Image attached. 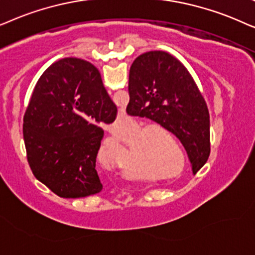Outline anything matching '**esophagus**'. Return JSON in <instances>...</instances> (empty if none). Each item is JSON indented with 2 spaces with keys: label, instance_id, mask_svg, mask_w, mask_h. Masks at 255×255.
<instances>
[{
  "label": "esophagus",
  "instance_id": "34e87169",
  "mask_svg": "<svg viewBox=\"0 0 255 255\" xmlns=\"http://www.w3.org/2000/svg\"><path fill=\"white\" fill-rule=\"evenodd\" d=\"M118 118H119V120H125V118H126L125 112H120V113H119V115H118Z\"/></svg>",
  "mask_w": 255,
  "mask_h": 255
}]
</instances>
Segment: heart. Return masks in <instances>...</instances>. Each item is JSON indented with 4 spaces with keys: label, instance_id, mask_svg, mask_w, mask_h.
I'll list each match as a JSON object with an SVG mask.
<instances>
[{
    "label": "heart",
    "instance_id": "heart-1",
    "mask_svg": "<svg viewBox=\"0 0 255 255\" xmlns=\"http://www.w3.org/2000/svg\"><path fill=\"white\" fill-rule=\"evenodd\" d=\"M142 126H143L142 124L131 122V124L128 126L127 128L117 130V134H119V136L118 137L117 135V136H115V140H117L118 142H122V140L129 141L130 138L134 136V135H136L133 140V142L138 140L136 145H140L141 143H143V142L145 141V138H147V136H145V134H147V129H145V128L142 129ZM125 175L127 176V177H133L134 176L133 174H130V171H128L127 169H125Z\"/></svg>",
    "mask_w": 255,
    "mask_h": 255
}]
</instances>
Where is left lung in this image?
Here are the masks:
<instances>
[{"mask_svg": "<svg viewBox=\"0 0 255 255\" xmlns=\"http://www.w3.org/2000/svg\"><path fill=\"white\" fill-rule=\"evenodd\" d=\"M128 92L127 113L171 131L184 145L195 175L210 155V115L185 66L164 51L142 53L130 66Z\"/></svg>", "mask_w": 255, "mask_h": 255, "instance_id": "1", "label": "left lung"}]
</instances>
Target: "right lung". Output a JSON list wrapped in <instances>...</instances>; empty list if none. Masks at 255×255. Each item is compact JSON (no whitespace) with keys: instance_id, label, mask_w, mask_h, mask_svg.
Instances as JSON below:
<instances>
[{"instance_id":"right-lung-1","label":"right lung","mask_w":255,"mask_h":255,"mask_svg":"<svg viewBox=\"0 0 255 255\" xmlns=\"http://www.w3.org/2000/svg\"><path fill=\"white\" fill-rule=\"evenodd\" d=\"M117 114L92 64L64 58L47 67L23 119L26 157L35 177L63 198L100 192L96 161L103 126L114 122Z\"/></svg>"}]
</instances>
